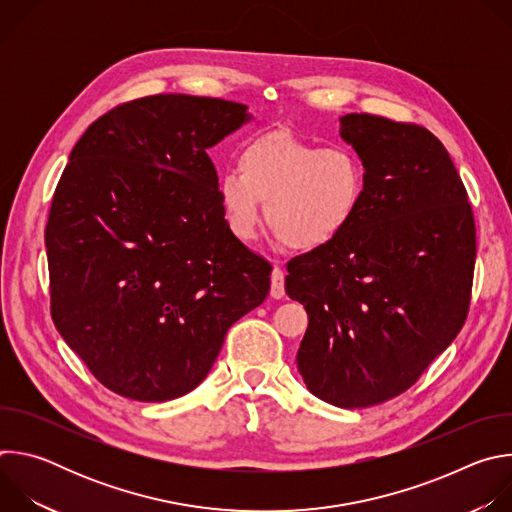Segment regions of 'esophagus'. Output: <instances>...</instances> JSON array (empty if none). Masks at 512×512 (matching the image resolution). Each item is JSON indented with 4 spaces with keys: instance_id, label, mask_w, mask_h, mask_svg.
<instances>
[{
    "instance_id": "1",
    "label": "esophagus",
    "mask_w": 512,
    "mask_h": 512,
    "mask_svg": "<svg viewBox=\"0 0 512 512\" xmlns=\"http://www.w3.org/2000/svg\"><path fill=\"white\" fill-rule=\"evenodd\" d=\"M269 294L275 300H281L285 296V277H283V271L279 267H273V271H271V289H269Z\"/></svg>"
}]
</instances>
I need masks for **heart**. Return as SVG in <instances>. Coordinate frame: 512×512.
Returning a JSON list of instances; mask_svg holds the SVG:
<instances>
[{
  "label": "heart",
  "instance_id": "b5f03b06",
  "mask_svg": "<svg viewBox=\"0 0 512 512\" xmlns=\"http://www.w3.org/2000/svg\"><path fill=\"white\" fill-rule=\"evenodd\" d=\"M216 184L229 233L257 237L267 225L289 249L314 253L336 243L354 223L367 196V168L346 145H326L273 131L253 139Z\"/></svg>",
  "mask_w": 512,
  "mask_h": 512
}]
</instances>
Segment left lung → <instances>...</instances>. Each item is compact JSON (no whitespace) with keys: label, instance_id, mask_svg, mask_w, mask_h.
<instances>
[{"label":"left lung","instance_id":"obj_1","mask_svg":"<svg viewBox=\"0 0 512 512\" xmlns=\"http://www.w3.org/2000/svg\"><path fill=\"white\" fill-rule=\"evenodd\" d=\"M367 168V196L330 247L287 263L304 304L298 371L312 395L371 407L407 391L462 330L476 263L472 206L431 131L369 113L340 117Z\"/></svg>","mask_w":512,"mask_h":512}]
</instances>
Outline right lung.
I'll return each mask as SVG.
<instances>
[{"mask_svg":"<svg viewBox=\"0 0 512 512\" xmlns=\"http://www.w3.org/2000/svg\"><path fill=\"white\" fill-rule=\"evenodd\" d=\"M247 109L143 97L99 117L70 152L46 225L52 320L121 397L190 393L269 294L271 265L229 233L206 154L251 121Z\"/></svg>","mask_w":512,"mask_h":512,"instance_id":"1","label":"right lung"}]
</instances>
